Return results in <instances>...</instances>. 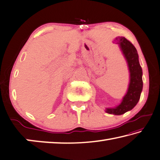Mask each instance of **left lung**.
Masks as SVG:
<instances>
[{"label":"left lung","mask_w":160,"mask_h":160,"mask_svg":"<svg viewBox=\"0 0 160 160\" xmlns=\"http://www.w3.org/2000/svg\"><path fill=\"white\" fill-rule=\"evenodd\" d=\"M113 41L118 44L126 60L130 80L127 92L120 103L114 108H106L105 111L107 113L119 116L131 111L139 101L143 87L142 69L139 62L137 49L130 41L124 37H117Z\"/></svg>","instance_id":"left-lung-1"}]
</instances>
